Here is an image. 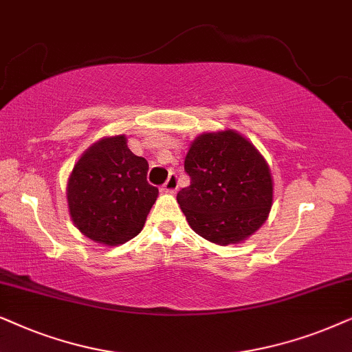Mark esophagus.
Returning a JSON list of instances; mask_svg holds the SVG:
<instances>
[{
	"instance_id": "1",
	"label": "esophagus",
	"mask_w": 352,
	"mask_h": 352,
	"mask_svg": "<svg viewBox=\"0 0 352 352\" xmlns=\"http://www.w3.org/2000/svg\"><path fill=\"white\" fill-rule=\"evenodd\" d=\"M177 188H179V179H177V173H170L168 179L166 180V184H164V190H166L167 193H175Z\"/></svg>"
}]
</instances>
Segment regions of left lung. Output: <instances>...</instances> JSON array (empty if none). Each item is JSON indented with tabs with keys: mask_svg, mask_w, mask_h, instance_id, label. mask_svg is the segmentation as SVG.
I'll return each instance as SVG.
<instances>
[{
	"mask_svg": "<svg viewBox=\"0 0 352 352\" xmlns=\"http://www.w3.org/2000/svg\"><path fill=\"white\" fill-rule=\"evenodd\" d=\"M190 186L177 193L188 225L215 245L248 240L269 217L274 180L269 164L250 140L232 129L206 132L185 157Z\"/></svg>",
	"mask_w": 352,
	"mask_h": 352,
	"instance_id": "8db88e82",
	"label": "left lung"
}]
</instances>
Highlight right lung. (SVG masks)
I'll use <instances>...</instances> for the list:
<instances>
[{
  "instance_id": "obj_1",
  "label": "right lung",
  "mask_w": 352,
  "mask_h": 352,
  "mask_svg": "<svg viewBox=\"0 0 352 352\" xmlns=\"http://www.w3.org/2000/svg\"><path fill=\"white\" fill-rule=\"evenodd\" d=\"M148 161L135 156L125 135L93 143L67 180L69 214L90 240L119 246L142 232L159 190L146 180Z\"/></svg>"
}]
</instances>
